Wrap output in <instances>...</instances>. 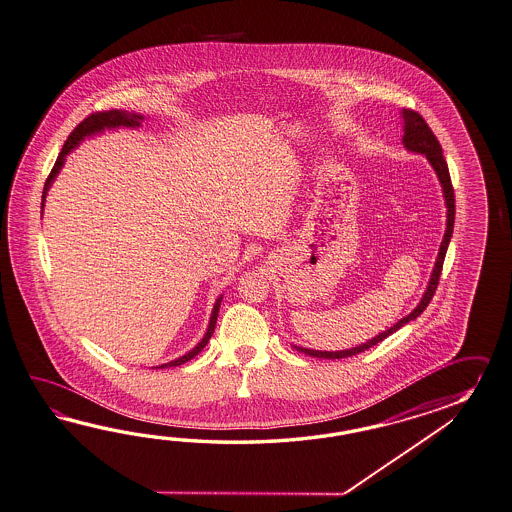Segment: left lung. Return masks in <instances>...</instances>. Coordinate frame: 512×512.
Masks as SVG:
<instances>
[{"label":"left lung","mask_w":512,"mask_h":512,"mask_svg":"<svg viewBox=\"0 0 512 512\" xmlns=\"http://www.w3.org/2000/svg\"><path fill=\"white\" fill-rule=\"evenodd\" d=\"M402 118H404V138H402V142L407 147V151H413V153H418V155H424L428 158L429 164L435 169L440 184H442L444 201H446V208H448L446 232H444V238H442V243H440L439 256H437V262H435L433 273H431V278H429L428 289H426L422 300L418 302V306L409 315H405L404 319L396 322L387 332L372 337L363 345L354 346V348H348V350H339V352H322V350H309V348L295 346L298 352H304V354H308L311 357H322V359H341V357L356 356L359 352H365V350H369L372 346L378 345L385 337H389L391 333L400 330L407 322L415 321L416 317L424 309L428 308L429 300L433 298L435 291H437L440 273H442V263H444V258H446V250H448V245H450L453 223H455V195H453L452 179H450L448 164H446V160L442 156V147H440L439 140H437V136L433 134V131L429 129L426 119L422 118L415 110H411V108H404L402 110Z\"/></svg>","instance_id":"obj_1"}]
</instances>
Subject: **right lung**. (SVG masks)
I'll list each match as a JSON object with an SVG mask.
<instances>
[{
    "mask_svg": "<svg viewBox=\"0 0 512 512\" xmlns=\"http://www.w3.org/2000/svg\"><path fill=\"white\" fill-rule=\"evenodd\" d=\"M142 119V116H138V114H127V112H123V110L94 112V114H90L88 118H84L83 121L73 129L72 134L68 136V140L64 143V147H62V151H60V155L59 158H57V162H55V166H53L51 173H49L48 180H46V186H44V193H42V208H44V201H46V195H48L51 182H53L55 177L59 175L60 167L64 166L66 155L72 151L73 147H77L79 142H83L86 136H92V134L105 131V129H116V127H140V121H142ZM221 298L223 297H219L215 300L214 311H212L210 324H208V330L204 333L203 341H201L199 345L195 346L193 350H190L188 354H184V356L179 357V359H175V361H171V363H166V365H160V369H164V367H179L182 363H186V361H190V359L197 356V354L203 350L204 346L208 345V341H210V337H212V333H214L215 330V322H217V313H219V306H221Z\"/></svg>",
    "mask_w": 512,
    "mask_h": 512,
    "instance_id": "obj_1",
    "label": "right lung"
}]
</instances>
